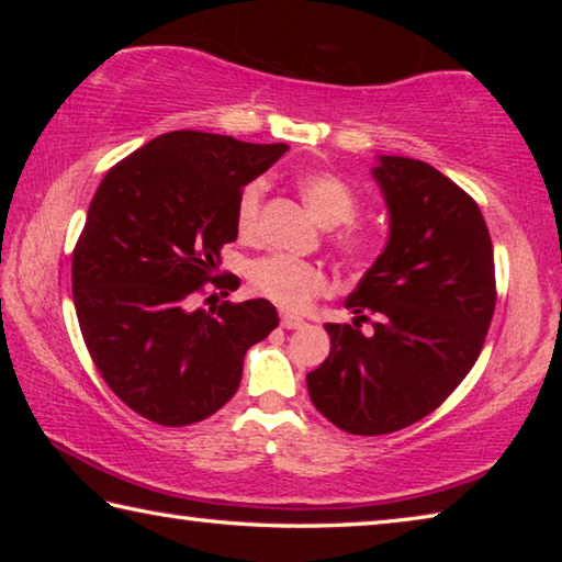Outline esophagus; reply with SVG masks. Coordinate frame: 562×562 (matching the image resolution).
Masks as SVG:
<instances>
[{
  "mask_svg": "<svg viewBox=\"0 0 562 562\" xmlns=\"http://www.w3.org/2000/svg\"><path fill=\"white\" fill-rule=\"evenodd\" d=\"M280 322H282L284 329H300V327H304V319H302V317L288 315V312H284V315L280 317Z\"/></svg>",
  "mask_w": 562,
  "mask_h": 562,
  "instance_id": "34e87169",
  "label": "esophagus"
}]
</instances>
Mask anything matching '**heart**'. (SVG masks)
I'll return each instance as SVG.
<instances>
[{
  "mask_svg": "<svg viewBox=\"0 0 562 562\" xmlns=\"http://www.w3.org/2000/svg\"><path fill=\"white\" fill-rule=\"evenodd\" d=\"M297 186L304 203L312 207V213L322 223L341 225L337 233H331V245L337 247L341 258L355 268H361L374 258V235L351 223L359 213V195L345 178L329 173V170H315V173L302 176ZM262 195L265 180H250L237 195L235 227L243 237H250L258 231ZM247 280L260 297L274 302L282 310H304L312 300L329 290L325 268L284 252H272L260 260H252L247 268Z\"/></svg>",
  "mask_w": 562,
  "mask_h": 562,
  "instance_id": "b5f03b06",
  "label": "heart"
}]
</instances>
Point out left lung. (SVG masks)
Instances as JSON below:
<instances>
[{"mask_svg":"<svg viewBox=\"0 0 562 562\" xmlns=\"http://www.w3.org/2000/svg\"><path fill=\"white\" fill-rule=\"evenodd\" d=\"M374 178L392 215L389 245L345 300L355 322L325 325L331 351L307 374L317 412L357 436L406 429L439 408L479 359L496 310L479 203L424 160L382 156Z\"/></svg>","mask_w":562,"mask_h":562,"instance_id":"1","label":"left lung"}]
</instances>
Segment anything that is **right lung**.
Returning a JSON list of instances; mask_svg holds the SVG:
<instances>
[{
  "instance_id": "obj_1",
  "label": "right lung",
  "mask_w": 562,
  "mask_h": 562,
  "mask_svg": "<svg viewBox=\"0 0 562 562\" xmlns=\"http://www.w3.org/2000/svg\"><path fill=\"white\" fill-rule=\"evenodd\" d=\"M284 150L170 131L103 176L71 258L76 317L103 382L148 422L213 416L240 386L245 351L280 325L268 300L193 310V294L240 284L213 278L237 237V195Z\"/></svg>"
}]
</instances>
